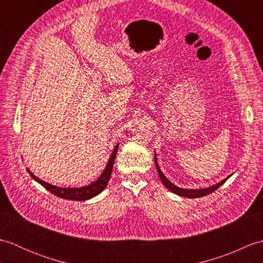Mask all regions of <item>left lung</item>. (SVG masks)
Listing matches in <instances>:
<instances>
[{
	"label": "left lung",
	"instance_id": "left-lung-1",
	"mask_svg": "<svg viewBox=\"0 0 263 263\" xmlns=\"http://www.w3.org/2000/svg\"><path fill=\"white\" fill-rule=\"evenodd\" d=\"M155 165H156V168H157V172L159 174V177L161 182H163L164 185L170 190V191H172L173 193H175L177 195H181V197H185V198H189V199H194V198H201V197H204V195H208L210 193H212L214 191H216V190L218 187H220L222 184H224L228 178H230V176L226 177L225 180H222L221 182L215 184V185L212 186H209V187H205V189H198V190H187V189H182V187H178L176 186L175 184H173L172 182H170L168 180H167V177L163 174V172L160 171L159 166H158V163H157V157H156L155 155Z\"/></svg>",
	"mask_w": 263,
	"mask_h": 263
}]
</instances>
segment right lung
Instances as JSON below:
<instances>
[{
	"label": "right lung",
	"mask_w": 263,
	"mask_h": 263,
	"mask_svg": "<svg viewBox=\"0 0 263 263\" xmlns=\"http://www.w3.org/2000/svg\"><path fill=\"white\" fill-rule=\"evenodd\" d=\"M117 149H119V144H116V146H115L113 153H111L110 157H109L108 163H107V165H106L104 172L102 173V175H100L97 178V180L92 182L91 184H89V185H86V186H82V187H59V186H55V185H52V184H49L45 181L41 180V178H38L37 176L33 175L32 173L28 168H27V172L29 173V175L33 178V180H35L36 182L41 184V185L45 187L47 191L53 193L54 195H57V197L62 198V199H68V200L85 201V200L96 197L97 194H99L106 186H107L109 177H110V174H111V171H113V165H114V160H115V157H116Z\"/></svg>",
	"instance_id": "add662e5"
}]
</instances>
